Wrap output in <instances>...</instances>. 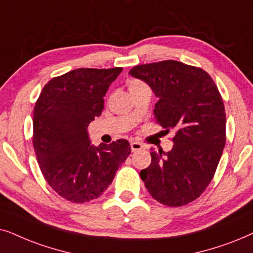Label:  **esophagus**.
I'll use <instances>...</instances> for the list:
<instances>
[{
    "instance_id": "34e87169",
    "label": "esophagus",
    "mask_w": 253,
    "mask_h": 253,
    "mask_svg": "<svg viewBox=\"0 0 253 253\" xmlns=\"http://www.w3.org/2000/svg\"><path fill=\"white\" fill-rule=\"evenodd\" d=\"M130 149H132L133 153H135V151L143 149V144H141L140 142H136V141H132V142H130Z\"/></svg>"
}]
</instances>
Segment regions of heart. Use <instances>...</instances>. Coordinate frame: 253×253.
Returning <instances> with one entry per match:
<instances>
[{
  "mask_svg": "<svg viewBox=\"0 0 253 253\" xmlns=\"http://www.w3.org/2000/svg\"><path fill=\"white\" fill-rule=\"evenodd\" d=\"M144 87H148V85L144 82H142V81H141V80L130 79L128 81V89H129L130 92L137 91V90L144 89Z\"/></svg>",
  "mask_w": 253,
  "mask_h": 253,
  "instance_id": "1",
  "label": "heart"
}]
</instances>
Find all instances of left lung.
<instances>
[{
  "label": "left lung",
  "instance_id": "8db88e82",
  "mask_svg": "<svg viewBox=\"0 0 253 253\" xmlns=\"http://www.w3.org/2000/svg\"><path fill=\"white\" fill-rule=\"evenodd\" d=\"M129 74L144 81L158 98L156 123L167 132L176 130L172 149L151 151L141 179L158 203L190 204L213 179L225 144V110L217 86L204 69L174 60L135 66Z\"/></svg>",
  "mask_w": 253,
  "mask_h": 253
}]
</instances>
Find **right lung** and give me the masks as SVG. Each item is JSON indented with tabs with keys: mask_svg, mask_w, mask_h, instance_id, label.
<instances>
[{
	"mask_svg": "<svg viewBox=\"0 0 253 253\" xmlns=\"http://www.w3.org/2000/svg\"><path fill=\"white\" fill-rule=\"evenodd\" d=\"M121 72L120 67L75 69L48 81L40 92L33 110V147L46 181L63 199H97L130 154L127 140L93 147L87 134Z\"/></svg>",
	"mask_w": 253,
	"mask_h": 253,
	"instance_id": "right-lung-1",
	"label": "right lung"
}]
</instances>
